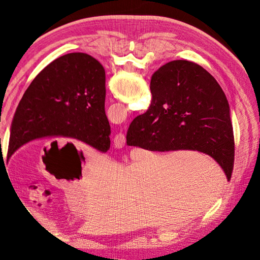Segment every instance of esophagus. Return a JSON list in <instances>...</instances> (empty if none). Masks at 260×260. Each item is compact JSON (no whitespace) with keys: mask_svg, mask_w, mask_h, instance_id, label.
<instances>
[{"mask_svg":"<svg viewBox=\"0 0 260 260\" xmlns=\"http://www.w3.org/2000/svg\"><path fill=\"white\" fill-rule=\"evenodd\" d=\"M125 144V137L123 133H118L114 138V146L117 148H121Z\"/></svg>","mask_w":260,"mask_h":260,"instance_id":"34e87169","label":"esophagus"}]
</instances>
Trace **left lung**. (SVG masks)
<instances>
[{"label":"left lung","instance_id":"left-lung-1","mask_svg":"<svg viewBox=\"0 0 260 260\" xmlns=\"http://www.w3.org/2000/svg\"><path fill=\"white\" fill-rule=\"evenodd\" d=\"M105 70L85 53L52 61L30 83L12 122L7 160L31 141L73 138L106 153L111 127L105 114Z\"/></svg>","mask_w":260,"mask_h":260}]
</instances>
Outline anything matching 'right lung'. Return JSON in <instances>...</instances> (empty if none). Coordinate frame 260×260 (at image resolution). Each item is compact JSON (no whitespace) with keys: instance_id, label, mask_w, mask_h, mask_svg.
<instances>
[{"instance_id":"right-lung-1","label":"right lung","mask_w":260,"mask_h":260,"mask_svg":"<svg viewBox=\"0 0 260 260\" xmlns=\"http://www.w3.org/2000/svg\"><path fill=\"white\" fill-rule=\"evenodd\" d=\"M152 102L136 117L127 144L153 152L198 151L210 156L230 180L234 137L230 108L217 80L188 60H172L154 73Z\"/></svg>"}]
</instances>
